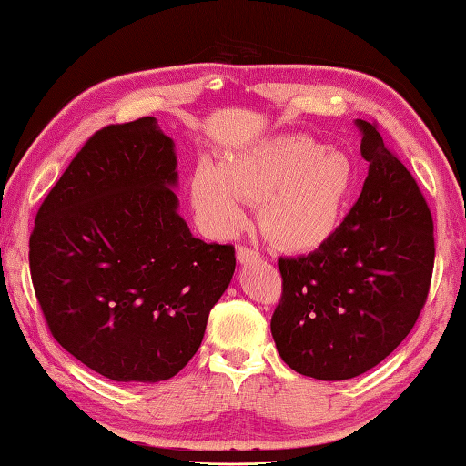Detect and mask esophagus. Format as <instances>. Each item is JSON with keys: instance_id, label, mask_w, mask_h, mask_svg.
I'll list each match as a JSON object with an SVG mask.
<instances>
[{"instance_id": "obj_1", "label": "esophagus", "mask_w": 466, "mask_h": 466, "mask_svg": "<svg viewBox=\"0 0 466 466\" xmlns=\"http://www.w3.org/2000/svg\"><path fill=\"white\" fill-rule=\"evenodd\" d=\"M236 260H238L240 265H250V262L260 260V255L257 250H250L247 247H238V250H236Z\"/></svg>"}]
</instances>
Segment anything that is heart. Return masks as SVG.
<instances>
[{
    "label": "heart",
    "mask_w": 466,
    "mask_h": 466,
    "mask_svg": "<svg viewBox=\"0 0 466 466\" xmlns=\"http://www.w3.org/2000/svg\"><path fill=\"white\" fill-rule=\"evenodd\" d=\"M357 171L340 150L308 134L258 140L224 158L201 163L191 179L199 226L216 238H232L248 224L250 204L279 248L301 252L324 244L340 224Z\"/></svg>",
    "instance_id": "obj_1"
}]
</instances>
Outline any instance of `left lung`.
Listing matches in <instances>:
<instances>
[{
	"instance_id": "1",
	"label": "left lung",
	"mask_w": 466,
	"mask_h": 466,
	"mask_svg": "<svg viewBox=\"0 0 466 466\" xmlns=\"http://www.w3.org/2000/svg\"><path fill=\"white\" fill-rule=\"evenodd\" d=\"M369 173L360 198L308 257L279 258L283 298L270 332L299 375L344 380L389 357L424 308L434 224L416 179L379 130L354 120Z\"/></svg>"
}]
</instances>
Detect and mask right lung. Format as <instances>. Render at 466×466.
I'll return each mask as SVG.
<instances>
[{
  "instance_id": "right-lung-1",
  "label": "right lung",
  "mask_w": 466,
  "mask_h": 466,
  "mask_svg": "<svg viewBox=\"0 0 466 466\" xmlns=\"http://www.w3.org/2000/svg\"><path fill=\"white\" fill-rule=\"evenodd\" d=\"M177 152L155 117L99 130L40 206L30 273L56 342L120 383L187 365L232 281L228 244L179 216Z\"/></svg>"
}]
</instances>
